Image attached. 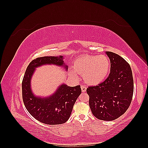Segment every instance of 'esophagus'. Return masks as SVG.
<instances>
[{"mask_svg":"<svg viewBox=\"0 0 148 148\" xmlns=\"http://www.w3.org/2000/svg\"><path fill=\"white\" fill-rule=\"evenodd\" d=\"M81 89H82V91L83 92H86L87 88L86 86H84V85H81Z\"/></svg>","mask_w":148,"mask_h":148,"instance_id":"34e87169","label":"esophagus"}]
</instances>
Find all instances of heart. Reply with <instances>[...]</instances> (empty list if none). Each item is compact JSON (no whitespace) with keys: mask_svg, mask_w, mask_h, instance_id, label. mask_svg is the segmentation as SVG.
<instances>
[{"mask_svg":"<svg viewBox=\"0 0 148 148\" xmlns=\"http://www.w3.org/2000/svg\"><path fill=\"white\" fill-rule=\"evenodd\" d=\"M110 61L104 55H86L78 57L73 64L75 71L83 75L85 81L97 85L104 81L109 75Z\"/></svg>","mask_w":148,"mask_h":148,"instance_id":"b5f03b06","label":"heart"}]
</instances>
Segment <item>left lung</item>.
<instances>
[{
    "label": "left lung",
    "instance_id": "8db88e82",
    "mask_svg": "<svg viewBox=\"0 0 148 148\" xmlns=\"http://www.w3.org/2000/svg\"><path fill=\"white\" fill-rule=\"evenodd\" d=\"M110 61V72L104 82L89 86L86 92L92 114L102 120L120 117L127 110L133 95V78L129 64L122 57L106 52Z\"/></svg>",
    "mask_w": 148,
    "mask_h": 148
}]
</instances>
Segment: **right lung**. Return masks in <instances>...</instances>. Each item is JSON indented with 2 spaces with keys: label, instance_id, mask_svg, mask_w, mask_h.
Instances as JSON below:
<instances>
[{
  "label": "right lung",
  "instance_id": "right-lung-1",
  "mask_svg": "<svg viewBox=\"0 0 148 148\" xmlns=\"http://www.w3.org/2000/svg\"><path fill=\"white\" fill-rule=\"evenodd\" d=\"M63 56L38 57L31 61L25 71L22 81V97L26 109L40 122L47 125L65 123L71 115L73 107L82 93L79 85L70 87L62 84L55 93L49 97L42 98L35 96L31 91V79L36 67L46 64L68 66L64 63Z\"/></svg>",
  "mask_w": 148,
  "mask_h": 148
}]
</instances>
